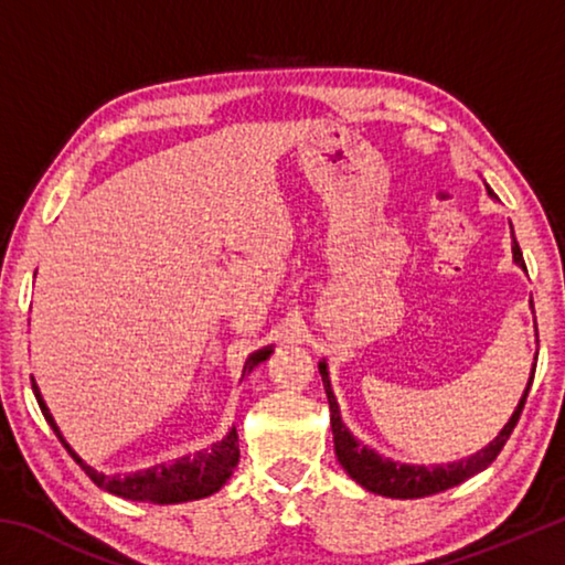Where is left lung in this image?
<instances>
[{
    "mask_svg": "<svg viewBox=\"0 0 565 565\" xmlns=\"http://www.w3.org/2000/svg\"><path fill=\"white\" fill-rule=\"evenodd\" d=\"M513 256L521 259V248H515ZM535 371V369H533ZM319 374L323 381V388H327L329 396V408H331V431H333V446H337V456L341 466L347 468V473L353 478V481L361 483L363 489L379 495H388V499H424V495H434L441 493L451 486H458L466 478L476 476L478 471H483L486 466H491L495 461V456L501 454V448L509 441L511 431L519 424L521 411L525 406V396H529L531 381L525 386V394L521 398L519 408L513 411V416L509 424H505L503 431L495 436V441H491L483 451H478L476 456L466 458V461L458 463H448V466H408V463H396L388 461V458L379 456L376 451H371L369 446L359 444L356 438L349 434V428L341 424L339 416V404L331 394L329 386V371L327 363H319Z\"/></svg>",
    "mask_w": 565,
    "mask_h": 565,
    "instance_id": "obj_1",
    "label": "left lung"
}]
</instances>
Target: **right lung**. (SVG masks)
<instances>
[{"label": "right lung", "mask_w": 565, "mask_h": 565, "mask_svg": "<svg viewBox=\"0 0 565 565\" xmlns=\"http://www.w3.org/2000/svg\"><path fill=\"white\" fill-rule=\"evenodd\" d=\"M269 353H271L269 349L256 351L254 356L246 361V371H252L256 363L269 359ZM32 388H34L36 404H40L42 414L46 418V424L52 426V431L64 444V448L70 451L74 461L82 466V471L87 473L92 481L99 486V489L109 491L114 495H121V499L149 501V503H181V501L204 499V495H212L222 489L238 463V436L232 428V434H228L222 444H214L209 451H202L196 456L181 458V461H177V463L157 466V468H151V471L124 476V478L104 476L99 471H94L92 466L84 463L82 458L72 451L70 444L62 438L60 428H56L50 408H46L44 398L40 394V388H36V384H32Z\"/></svg>", "instance_id": "right-lung-1"}]
</instances>
